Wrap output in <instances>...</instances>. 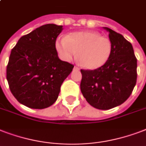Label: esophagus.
Here are the masks:
<instances>
[{
	"label": "esophagus",
	"mask_w": 146,
	"mask_h": 146,
	"mask_svg": "<svg viewBox=\"0 0 146 146\" xmlns=\"http://www.w3.org/2000/svg\"><path fill=\"white\" fill-rule=\"evenodd\" d=\"M74 70H80V68L77 67V66H74Z\"/></svg>",
	"instance_id": "obj_1"
}]
</instances>
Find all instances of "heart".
<instances>
[{
	"instance_id": "obj_1",
	"label": "heart",
	"mask_w": 146,
	"mask_h": 146,
	"mask_svg": "<svg viewBox=\"0 0 146 146\" xmlns=\"http://www.w3.org/2000/svg\"><path fill=\"white\" fill-rule=\"evenodd\" d=\"M55 46L63 60L70 61L77 56L81 65L87 70L103 66L110 60L113 51L110 38L93 31L73 32L66 37L57 39Z\"/></svg>"
}]
</instances>
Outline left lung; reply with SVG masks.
Here are the masks:
<instances>
[{
  "instance_id": "left-lung-1",
  "label": "left lung",
  "mask_w": 146,
  "mask_h": 146,
  "mask_svg": "<svg viewBox=\"0 0 146 146\" xmlns=\"http://www.w3.org/2000/svg\"><path fill=\"white\" fill-rule=\"evenodd\" d=\"M104 29L113 44L111 56L100 68L81 70L80 90L92 106L106 110L121 105L130 96L136 84L137 59L131 43L122 34Z\"/></svg>"
}]
</instances>
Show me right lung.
Wrapping results in <instances>:
<instances>
[{
  "mask_svg": "<svg viewBox=\"0 0 146 146\" xmlns=\"http://www.w3.org/2000/svg\"><path fill=\"white\" fill-rule=\"evenodd\" d=\"M63 26L48 24L21 36L11 50L7 66L11 92L31 109H45L55 103L60 86L74 66L60 60L56 40Z\"/></svg>",
  "mask_w": 146,
  "mask_h": 146,
  "instance_id": "1",
  "label": "right lung"
}]
</instances>
